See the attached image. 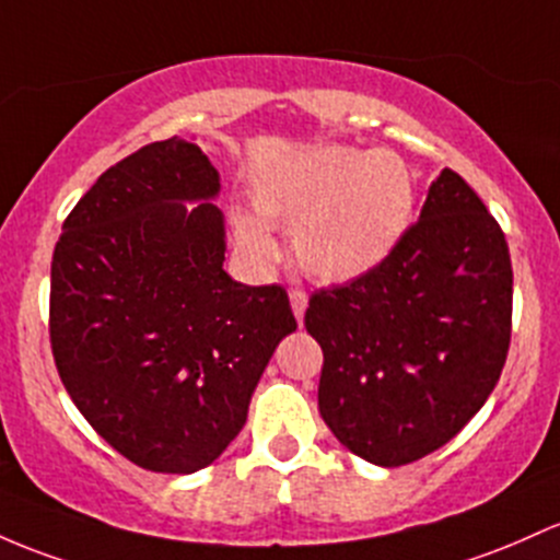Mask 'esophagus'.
Returning a JSON list of instances; mask_svg holds the SVG:
<instances>
[{
  "label": "esophagus",
  "mask_w": 560,
  "mask_h": 560,
  "mask_svg": "<svg viewBox=\"0 0 560 560\" xmlns=\"http://www.w3.org/2000/svg\"><path fill=\"white\" fill-rule=\"evenodd\" d=\"M290 303H292V313H294V318H298V324H303L305 308H308V294H305L303 290H292Z\"/></svg>",
  "instance_id": "1"
}]
</instances>
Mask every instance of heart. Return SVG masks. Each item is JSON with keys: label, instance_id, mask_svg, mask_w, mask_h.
<instances>
[{"label": "heart", "instance_id": "obj_1", "mask_svg": "<svg viewBox=\"0 0 560 560\" xmlns=\"http://www.w3.org/2000/svg\"><path fill=\"white\" fill-rule=\"evenodd\" d=\"M257 218L294 229V252L308 276L329 284L372 273L398 249L415 220L417 186L407 159L393 151L313 145L257 183ZM236 238L252 260L273 262L279 247L249 214Z\"/></svg>", "mask_w": 560, "mask_h": 560}]
</instances>
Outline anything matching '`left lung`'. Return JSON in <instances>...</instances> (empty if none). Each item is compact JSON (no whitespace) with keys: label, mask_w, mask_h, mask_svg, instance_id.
<instances>
[{"label":"left lung","mask_w":560,"mask_h":560,"mask_svg":"<svg viewBox=\"0 0 560 560\" xmlns=\"http://www.w3.org/2000/svg\"><path fill=\"white\" fill-rule=\"evenodd\" d=\"M510 316L505 233L457 172L441 170L383 266L311 298L305 329L324 350V422L383 468L435 452L494 390Z\"/></svg>","instance_id":"1"}]
</instances>
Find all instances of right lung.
<instances>
[{
	"label": "right lung",
	"instance_id": "right-lung-1",
	"mask_svg": "<svg viewBox=\"0 0 560 560\" xmlns=\"http://www.w3.org/2000/svg\"><path fill=\"white\" fill-rule=\"evenodd\" d=\"M218 194L205 151L175 135L103 172L55 244L60 380L97 435L153 472L212 465L247 422L276 346L298 329L279 284L225 273Z\"/></svg>",
	"mask_w": 560,
	"mask_h": 560
}]
</instances>
